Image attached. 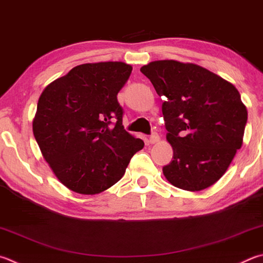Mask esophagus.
Instances as JSON below:
<instances>
[{"mask_svg":"<svg viewBox=\"0 0 263 263\" xmlns=\"http://www.w3.org/2000/svg\"><path fill=\"white\" fill-rule=\"evenodd\" d=\"M159 141H160V136L157 135L156 132L152 133L151 137H149V142H151V144H156V142H159Z\"/></svg>","mask_w":263,"mask_h":263,"instance_id":"obj_1","label":"esophagus"}]
</instances>
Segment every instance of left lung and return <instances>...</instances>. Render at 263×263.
I'll return each instance as SVG.
<instances>
[{"instance_id":"8db88e82","label":"left lung","mask_w":263,"mask_h":263,"mask_svg":"<svg viewBox=\"0 0 263 263\" xmlns=\"http://www.w3.org/2000/svg\"><path fill=\"white\" fill-rule=\"evenodd\" d=\"M140 71L164 99L166 140L174 149L165 178L192 192L212 186L242 145L247 110L238 89L193 63L154 61Z\"/></svg>"}]
</instances>
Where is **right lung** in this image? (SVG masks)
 <instances>
[{
	"label": "right lung",
	"instance_id": "1",
	"mask_svg": "<svg viewBox=\"0 0 263 263\" xmlns=\"http://www.w3.org/2000/svg\"><path fill=\"white\" fill-rule=\"evenodd\" d=\"M131 71L123 62L82 64L40 95L34 138L57 179L73 192L92 195L111 187L144 148V141L124 130L117 101Z\"/></svg>",
	"mask_w": 263,
	"mask_h": 263
}]
</instances>
